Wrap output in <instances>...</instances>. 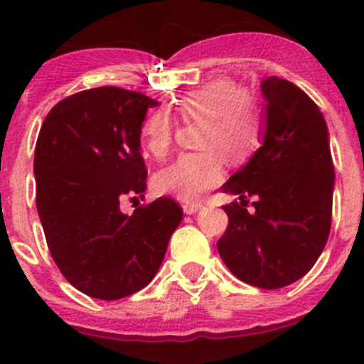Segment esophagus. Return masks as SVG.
Returning a JSON list of instances; mask_svg holds the SVG:
<instances>
[{
	"label": "esophagus",
	"mask_w": 364,
	"mask_h": 364,
	"mask_svg": "<svg viewBox=\"0 0 364 364\" xmlns=\"http://www.w3.org/2000/svg\"><path fill=\"white\" fill-rule=\"evenodd\" d=\"M200 208H203V204H200V203H186V204H183V211H185L186 215H196V213L199 211Z\"/></svg>",
	"instance_id": "34e87169"
}]
</instances>
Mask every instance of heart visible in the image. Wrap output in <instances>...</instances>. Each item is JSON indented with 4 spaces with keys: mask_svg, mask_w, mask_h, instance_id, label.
Returning a JSON list of instances; mask_svg holds the SVG:
<instances>
[{
    "mask_svg": "<svg viewBox=\"0 0 364 364\" xmlns=\"http://www.w3.org/2000/svg\"><path fill=\"white\" fill-rule=\"evenodd\" d=\"M178 114L185 121H200L197 146L203 151L183 153L153 176V190L183 203H196L205 190L223 178V159L243 164L259 148L262 117L243 87L218 79L190 90L178 100ZM142 141L153 156H164L174 137V119L167 111L149 114L141 127Z\"/></svg>",
    "mask_w": 364,
    "mask_h": 364,
    "instance_id": "obj_1",
    "label": "heart"
}]
</instances>
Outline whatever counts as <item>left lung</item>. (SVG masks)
Listing matches in <instances>:
<instances>
[{
  "label": "left lung",
  "mask_w": 364,
  "mask_h": 364,
  "mask_svg": "<svg viewBox=\"0 0 364 364\" xmlns=\"http://www.w3.org/2000/svg\"><path fill=\"white\" fill-rule=\"evenodd\" d=\"M262 144L222 186L241 204L223 205L229 227L218 253L230 273L260 289H282L311 269L331 230L335 167L321 109L296 84L260 82ZM253 196L248 213L244 199Z\"/></svg>",
  "instance_id": "left-lung-1"
}]
</instances>
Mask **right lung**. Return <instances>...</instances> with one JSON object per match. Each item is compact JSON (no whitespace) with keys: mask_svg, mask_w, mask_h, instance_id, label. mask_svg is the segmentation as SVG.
I'll return each mask as SVG.
<instances>
[{"mask_svg":"<svg viewBox=\"0 0 364 364\" xmlns=\"http://www.w3.org/2000/svg\"><path fill=\"white\" fill-rule=\"evenodd\" d=\"M156 105L137 91L93 87L54 105L40 128L33 171L47 247L70 284L97 299L144 289L183 220L168 197L119 209L146 190L141 127Z\"/></svg>","mask_w":364,"mask_h":364,"instance_id":"right-lung-1","label":"right lung"}]
</instances>
